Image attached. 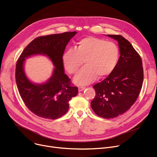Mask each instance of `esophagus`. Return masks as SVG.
I'll list each match as a JSON object with an SVG mask.
<instances>
[{
	"label": "esophagus",
	"mask_w": 157,
	"mask_h": 157,
	"mask_svg": "<svg viewBox=\"0 0 157 157\" xmlns=\"http://www.w3.org/2000/svg\"><path fill=\"white\" fill-rule=\"evenodd\" d=\"M85 89H86L85 87L79 86V87H78V91H79V92H82V91H83V90H85Z\"/></svg>",
	"instance_id": "1"
}]
</instances>
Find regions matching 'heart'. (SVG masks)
<instances>
[{
	"mask_svg": "<svg viewBox=\"0 0 157 157\" xmlns=\"http://www.w3.org/2000/svg\"><path fill=\"white\" fill-rule=\"evenodd\" d=\"M120 57L118 46L103 39L90 36L81 39L77 48H71L62 55L65 69L71 74H76L83 63L86 65L74 78L78 85H86L93 82L97 76L103 78L116 68Z\"/></svg>",
	"mask_w": 157,
	"mask_h": 157,
	"instance_id": "b5f03b06",
	"label": "heart"
}]
</instances>
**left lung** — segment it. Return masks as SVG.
<instances>
[{
  "label": "left lung",
  "instance_id": "8db88e82",
  "mask_svg": "<svg viewBox=\"0 0 157 157\" xmlns=\"http://www.w3.org/2000/svg\"><path fill=\"white\" fill-rule=\"evenodd\" d=\"M108 36L118 41L120 56L113 72L93 86L96 95L91 107L98 116L108 119L124 113L134 104L144 75L141 58L129 41L120 35Z\"/></svg>",
  "mask_w": 157,
  "mask_h": 157
}]
</instances>
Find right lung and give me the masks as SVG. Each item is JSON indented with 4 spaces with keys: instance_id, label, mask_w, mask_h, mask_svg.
Returning a JSON list of instances; mask_svg holds the SVG:
<instances>
[{
    "instance_id": "right-lung-1",
    "label": "right lung",
    "mask_w": 157,
    "mask_h": 157,
    "mask_svg": "<svg viewBox=\"0 0 157 157\" xmlns=\"http://www.w3.org/2000/svg\"><path fill=\"white\" fill-rule=\"evenodd\" d=\"M77 32H67L36 38L23 49L16 62L15 78L20 95L27 108L37 116L49 120L62 117L69 109V102L78 94L64 73L62 55L69 40ZM43 54L55 66L52 76L44 84L32 83L24 71L26 57Z\"/></svg>"
}]
</instances>
